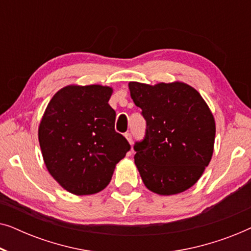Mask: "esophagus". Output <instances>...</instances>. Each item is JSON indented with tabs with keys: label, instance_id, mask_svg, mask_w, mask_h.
Masks as SVG:
<instances>
[{
	"label": "esophagus",
	"instance_id": "1",
	"mask_svg": "<svg viewBox=\"0 0 251 251\" xmlns=\"http://www.w3.org/2000/svg\"><path fill=\"white\" fill-rule=\"evenodd\" d=\"M125 137L126 138V140H128V143L130 144V145H131V144H132V136H131V133L126 132L125 133Z\"/></svg>",
	"mask_w": 251,
	"mask_h": 251
}]
</instances>
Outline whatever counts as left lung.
Instances as JSON below:
<instances>
[{
	"label": "left lung",
	"instance_id": "1",
	"mask_svg": "<svg viewBox=\"0 0 251 251\" xmlns=\"http://www.w3.org/2000/svg\"><path fill=\"white\" fill-rule=\"evenodd\" d=\"M128 85L147 125L145 139L133 147L143 183L159 195L188 190L200 179L214 153L216 123L210 108L184 82Z\"/></svg>",
	"mask_w": 251,
	"mask_h": 251
}]
</instances>
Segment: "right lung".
Listing matches in <instances>:
<instances>
[{"mask_svg": "<svg viewBox=\"0 0 251 251\" xmlns=\"http://www.w3.org/2000/svg\"><path fill=\"white\" fill-rule=\"evenodd\" d=\"M108 85L70 84L48 104L39 126L43 161L53 179L75 195L104 190L130 150L115 131Z\"/></svg>", "mask_w": 251, "mask_h": 251, "instance_id": "1", "label": "right lung"}]
</instances>
